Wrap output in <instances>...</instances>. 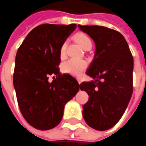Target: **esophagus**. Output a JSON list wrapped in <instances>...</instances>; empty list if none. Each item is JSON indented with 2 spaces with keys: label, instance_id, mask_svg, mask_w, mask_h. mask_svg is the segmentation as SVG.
<instances>
[{
  "label": "esophagus",
  "instance_id": "obj_1",
  "mask_svg": "<svg viewBox=\"0 0 146 146\" xmlns=\"http://www.w3.org/2000/svg\"><path fill=\"white\" fill-rule=\"evenodd\" d=\"M78 84H81V83H82V80H81L80 78H78Z\"/></svg>",
  "mask_w": 146,
  "mask_h": 146
}]
</instances>
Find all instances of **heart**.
<instances>
[{
	"label": "heart",
	"instance_id": "heart-1",
	"mask_svg": "<svg viewBox=\"0 0 146 146\" xmlns=\"http://www.w3.org/2000/svg\"><path fill=\"white\" fill-rule=\"evenodd\" d=\"M76 40L84 49H87V48L92 47L91 40L90 39V38L86 35L79 34L78 35H76ZM66 48H67V43L64 42L60 48V58H64L65 56ZM87 64H88L87 61L85 60L69 59L62 64V70L64 73H68V74L74 75V76H79L86 68Z\"/></svg>",
	"mask_w": 146,
	"mask_h": 146
}]
</instances>
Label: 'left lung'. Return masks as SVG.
I'll list each match as a JSON object with an SVG mask.
<instances>
[{
  "label": "left lung",
  "instance_id": "8db88e82",
  "mask_svg": "<svg viewBox=\"0 0 146 146\" xmlns=\"http://www.w3.org/2000/svg\"><path fill=\"white\" fill-rule=\"evenodd\" d=\"M78 27L96 46L86 71L96 80L80 85L90 96L82 107L83 118L94 129L108 130L118 123L132 97L133 57L127 41L117 31L101 26Z\"/></svg>",
  "mask_w": 146,
  "mask_h": 146
}]
</instances>
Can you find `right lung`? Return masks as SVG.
Returning a JSON list of instances; mask_svg holds the SVG:
<instances>
[{
  "label": "right lung",
  "mask_w": 146,
  "mask_h": 146,
  "mask_svg": "<svg viewBox=\"0 0 146 146\" xmlns=\"http://www.w3.org/2000/svg\"><path fill=\"white\" fill-rule=\"evenodd\" d=\"M76 27V24L39 25L18 48L13 86L21 113L35 128L48 130L57 126L64 105L78 92V81L61 74L58 67L60 46ZM51 75L53 81L49 83Z\"/></svg>",
  "instance_id": "obj_1"
}]
</instances>
